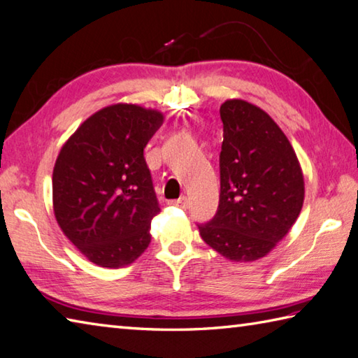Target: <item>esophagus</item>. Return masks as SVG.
<instances>
[{
	"mask_svg": "<svg viewBox=\"0 0 358 358\" xmlns=\"http://www.w3.org/2000/svg\"><path fill=\"white\" fill-rule=\"evenodd\" d=\"M170 206H176V207H182V208H187L188 207V199L187 196H180L179 199H174L168 202Z\"/></svg>",
	"mask_w": 358,
	"mask_h": 358,
	"instance_id": "1",
	"label": "esophagus"
}]
</instances>
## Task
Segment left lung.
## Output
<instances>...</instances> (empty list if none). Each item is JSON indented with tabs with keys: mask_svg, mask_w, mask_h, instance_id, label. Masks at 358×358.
I'll list each match as a JSON object with an SVG mask.
<instances>
[{
	"mask_svg": "<svg viewBox=\"0 0 358 358\" xmlns=\"http://www.w3.org/2000/svg\"><path fill=\"white\" fill-rule=\"evenodd\" d=\"M220 117V204L210 221L198 224L199 234L226 259L254 262L298 220L304 176L292 143L266 112L229 99Z\"/></svg>",
	"mask_w": 358,
	"mask_h": 358,
	"instance_id": "obj_1",
	"label": "left lung"
}]
</instances>
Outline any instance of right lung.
I'll return each mask as SVG.
<instances>
[{
  "mask_svg": "<svg viewBox=\"0 0 358 358\" xmlns=\"http://www.w3.org/2000/svg\"><path fill=\"white\" fill-rule=\"evenodd\" d=\"M162 123L157 110L109 106L87 118L59 152L54 215L66 238L99 266L129 265L150 246L160 207L143 150Z\"/></svg>",
  "mask_w": 358,
  "mask_h": 358,
  "instance_id": "add662e5",
  "label": "right lung"
}]
</instances>
